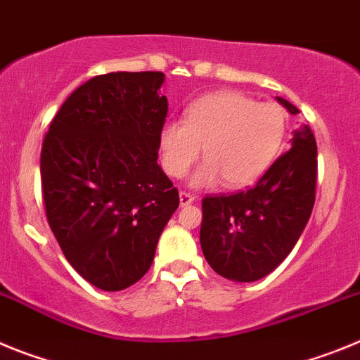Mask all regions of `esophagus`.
I'll return each instance as SVG.
<instances>
[{
	"instance_id": "34e87169",
	"label": "esophagus",
	"mask_w": 360,
	"mask_h": 360,
	"mask_svg": "<svg viewBox=\"0 0 360 360\" xmlns=\"http://www.w3.org/2000/svg\"><path fill=\"white\" fill-rule=\"evenodd\" d=\"M193 202H195V196L191 195V193H186V191L180 193V205H182V207H186V205H189V203Z\"/></svg>"
}]
</instances>
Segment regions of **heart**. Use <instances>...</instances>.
<instances>
[{
  "instance_id": "b5f03b06",
  "label": "heart",
  "mask_w": 360,
  "mask_h": 360,
  "mask_svg": "<svg viewBox=\"0 0 360 360\" xmlns=\"http://www.w3.org/2000/svg\"><path fill=\"white\" fill-rule=\"evenodd\" d=\"M288 131V113L278 103H257L236 90H219L196 98L186 120L171 119L160 129L165 173L182 178L207 158L191 176L193 187L241 189L256 184L281 153Z\"/></svg>"
}]
</instances>
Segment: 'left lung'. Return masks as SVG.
Segmentation results:
<instances>
[{"instance_id": "8db88e82", "label": "left lung", "mask_w": 360, "mask_h": 360, "mask_svg": "<svg viewBox=\"0 0 360 360\" xmlns=\"http://www.w3.org/2000/svg\"><path fill=\"white\" fill-rule=\"evenodd\" d=\"M288 113L297 108L276 97ZM317 144L304 124L292 149L278 158L249 191L205 196L200 245L216 274L250 283L269 276L292 252L316 202Z\"/></svg>"}]
</instances>
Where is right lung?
<instances>
[{"label":"right lung","mask_w":360,"mask_h":360,"mask_svg":"<svg viewBox=\"0 0 360 360\" xmlns=\"http://www.w3.org/2000/svg\"><path fill=\"white\" fill-rule=\"evenodd\" d=\"M162 72L97 75L53 117L41 149L46 219L70 265L106 292L135 285L178 209L158 165Z\"/></svg>","instance_id":"1"}]
</instances>
